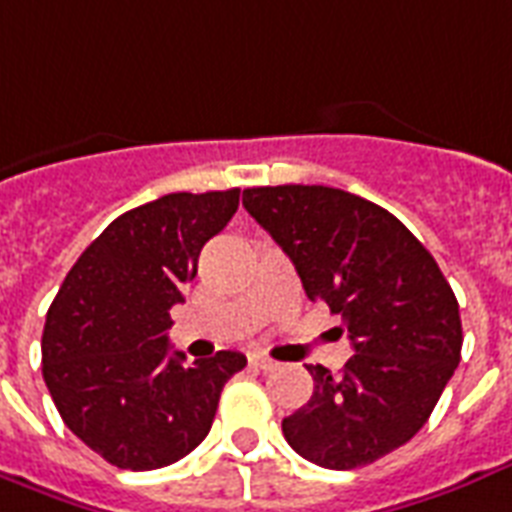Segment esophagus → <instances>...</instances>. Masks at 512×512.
<instances>
[{
  "label": "esophagus",
  "mask_w": 512,
  "mask_h": 512,
  "mask_svg": "<svg viewBox=\"0 0 512 512\" xmlns=\"http://www.w3.org/2000/svg\"><path fill=\"white\" fill-rule=\"evenodd\" d=\"M248 363H251L253 368H259V371H272V368H277L275 360L267 358V355H251V358H248Z\"/></svg>",
  "instance_id": "1"
}]
</instances>
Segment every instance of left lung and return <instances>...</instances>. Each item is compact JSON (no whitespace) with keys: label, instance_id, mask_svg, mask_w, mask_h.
Wrapping results in <instances>:
<instances>
[{"label":"left lung","instance_id":"obj_1","mask_svg":"<svg viewBox=\"0 0 512 512\" xmlns=\"http://www.w3.org/2000/svg\"><path fill=\"white\" fill-rule=\"evenodd\" d=\"M243 205L307 296L342 318L355 352L339 374L310 366L315 392L283 419L285 441L328 470L371 465L422 430L459 366L457 296L425 245L358 194L253 186Z\"/></svg>","mask_w":512,"mask_h":512}]
</instances>
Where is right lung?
<instances>
[{"label": "right lung", "mask_w": 512, "mask_h": 512, "mask_svg": "<svg viewBox=\"0 0 512 512\" xmlns=\"http://www.w3.org/2000/svg\"><path fill=\"white\" fill-rule=\"evenodd\" d=\"M240 189L173 192L122 213L87 245L47 310L42 376L71 433L122 470H157L208 435L232 350L184 363L170 307L184 301L202 245L235 216Z\"/></svg>", "instance_id": "1"}]
</instances>
